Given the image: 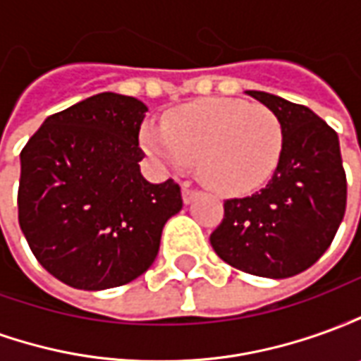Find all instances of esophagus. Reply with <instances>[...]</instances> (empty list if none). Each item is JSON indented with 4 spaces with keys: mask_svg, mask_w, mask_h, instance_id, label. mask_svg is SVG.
<instances>
[{
    "mask_svg": "<svg viewBox=\"0 0 361 361\" xmlns=\"http://www.w3.org/2000/svg\"><path fill=\"white\" fill-rule=\"evenodd\" d=\"M197 195H199V191H197V189L189 188V185H183V188H181V197H183V203L185 204L191 203Z\"/></svg>",
    "mask_w": 361,
    "mask_h": 361,
    "instance_id": "esophagus-1",
    "label": "esophagus"
}]
</instances>
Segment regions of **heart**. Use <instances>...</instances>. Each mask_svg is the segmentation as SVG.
I'll return each instance as SVG.
<instances>
[{"label":"heart","mask_w":361,"mask_h":361,"mask_svg":"<svg viewBox=\"0 0 361 361\" xmlns=\"http://www.w3.org/2000/svg\"><path fill=\"white\" fill-rule=\"evenodd\" d=\"M142 149L170 170H188L224 195H250L279 168L284 131L263 104L238 98H204L183 104L162 119V127L141 129Z\"/></svg>","instance_id":"1"}]
</instances>
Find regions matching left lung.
Instances as JSON below:
<instances>
[{
    "instance_id": "left-lung-1",
    "label": "left lung",
    "mask_w": 361,
    "mask_h": 361,
    "mask_svg": "<svg viewBox=\"0 0 361 361\" xmlns=\"http://www.w3.org/2000/svg\"><path fill=\"white\" fill-rule=\"evenodd\" d=\"M284 131L279 168L265 188L224 201L212 250L243 272L288 279L310 269L334 240L346 211L338 135L317 114L280 96L247 90Z\"/></svg>"
}]
</instances>
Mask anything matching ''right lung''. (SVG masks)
<instances>
[{
  "instance_id": "obj_1",
  "label": "right lung",
  "mask_w": 361,
  "mask_h": 361,
  "mask_svg": "<svg viewBox=\"0 0 361 361\" xmlns=\"http://www.w3.org/2000/svg\"><path fill=\"white\" fill-rule=\"evenodd\" d=\"M147 111L133 96L100 92L46 118L20 150V230L67 286L106 290L141 276L183 207L176 181L142 178Z\"/></svg>"
}]
</instances>
